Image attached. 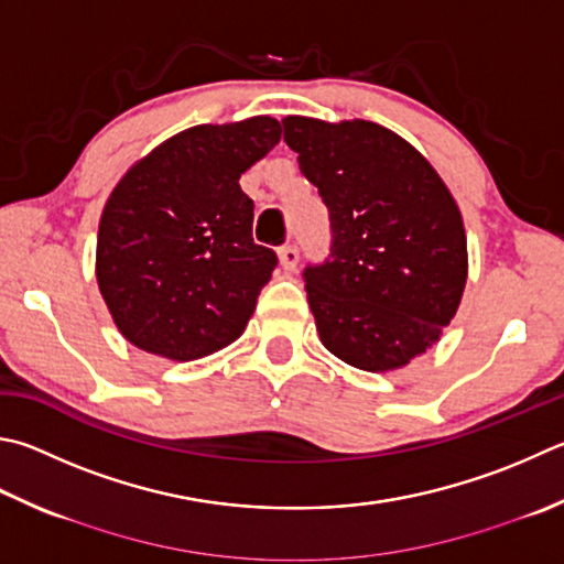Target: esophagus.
<instances>
[{
  "instance_id": "obj_1",
  "label": "esophagus",
  "mask_w": 564,
  "mask_h": 564,
  "mask_svg": "<svg viewBox=\"0 0 564 564\" xmlns=\"http://www.w3.org/2000/svg\"><path fill=\"white\" fill-rule=\"evenodd\" d=\"M299 259H301V253H299V249H295V247H283L279 251V261H281V265H283L285 271H295V265H299Z\"/></svg>"
}]
</instances>
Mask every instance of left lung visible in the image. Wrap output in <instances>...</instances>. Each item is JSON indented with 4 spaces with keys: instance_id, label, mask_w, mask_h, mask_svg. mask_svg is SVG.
Listing matches in <instances>:
<instances>
[{
    "instance_id": "8db88e82",
    "label": "left lung",
    "mask_w": 564,
    "mask_h": 564,
    "mask_svg": "<svg viewBox=\"0 0 564 564\" xmlns=\"http://www.w3.org/2000/svg\"><path fill=\"white\" fill-rule=\"evenodd\" d=\"M283 140L330 209L333 253L305 269L327 352L392 372L432 347L464 299V217L442 175L372 120L285 116Z\"/></svg>"
}]
</instances>
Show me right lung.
<instances>
[{
    "mask_svg": "<svg viewBox=\"0 0 564 564\" xmlns=\"http://www.w3.org/2000/svg\"><path fill=\"white\" fill-rule=\"evenodd\" d=\"M279 140L271 116L194 126L112 187L98 221L96 281L138 350L189 362L247 330L279 259L253 243V202L239 177Z\"/></svg>",
    "mask_w": 564,
    "mask_h": 564,
    "instance_id": "right-lung-1",
    "label": "right lung"
}]
</instances>
